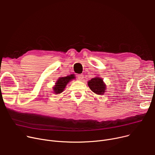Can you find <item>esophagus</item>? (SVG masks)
Here are the masks:
<instances>
[{"label": "esophagus", "mask_w": 155, "mask_h": 155, "mask_svg": "<svg viewBox=\"0 0 155 155\" xmlns=\"http://www.w3.org/2000/svg\"><path fill=\"white\" fill-rule=\"evenodd\" d=\"M84 75H82V74H80V75H78V79L80 81H82L83 79H84Z\"/></svg>", "instance_id": "34e87169"}]
</instances>
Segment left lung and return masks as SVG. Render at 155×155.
I'll use <instances>...</instances> for the list:
<instances>
[{"label": "left lung", "instance_id": "left-lung-1", "mask_svg": "<svg viewBox=\"0 0 155 155\" xmlns=\"http://www.w3.org/2000/svg\"><path fill=\"white\" fill-rule=\"evenodd\" d=\"M88 85L91 90L97 95H103L106 89V85L103 80L99 77H95L88 82Z\"/></svg>", "mask_w": 155, "mask_h": 155}]
</instances>
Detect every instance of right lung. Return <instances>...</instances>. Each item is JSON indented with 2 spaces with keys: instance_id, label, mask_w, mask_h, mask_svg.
Segmentation results:
<instances>
[{
  "instance_id": "right-lung-1",
  "label": "right lung",
  "mask_w": 155,
  "mask_h": 155,
  "mask_svg": "<svg viewBox=\"0 0 155 155\" xmlns=\"http://www.w3.org/2000/svg\"><path fill=\"white\" fill-rule=\"evenodd\" d=\"M73 78H75L74 75H71L64 77H60L57 80L55 85L53 87V91L54 94H58L61 93L64 91L67 84Z\"/></svg>"
}]
</instances>
